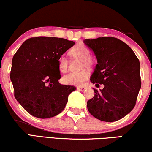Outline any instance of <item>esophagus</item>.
I'll return each instance as SVG.
<instances>
[{
  "label": "esophagus",
  "instance_id": "esophagus-1",
  "mask_svg": "<svg viewBox=\"0 0 152 152\" xmlns=\"http://www.w3.org/2000/svg\"><path fill=\"white\" fill-rule=\"evenodd\" d=\"M76 89L78 90H81V91H83V90H85L86 89V87H80V86H78L77 88H76Z\"/></svg>",
  "mask_w": 152,
  "mask_h": 152
}]
</instances>
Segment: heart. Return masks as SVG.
<instances>
[{"mask_svg":"<svg viewBox=\"0 0 152 152\" xmlns=\"http://www.w3.org/2000/svg\"><path fill=\"white\" fill-rule=\"evenodd\" d=\"M69 55L74 58H80V66L83 68L86 66L91 67L95 64V58L90 55V50L86 45L78 43L73 46L68 52ZM58 69L61 73L65 74L68 72L69 63L66 59L60 58L58 62ZM90 76L89 70L83 69L78 72H72L65 75L62 78V82L67 85L83 86L86 83Z\"/></svg>","mask_w":152,"mask_h":152,"instance_id":"1","label":"heart"}]
</instances>
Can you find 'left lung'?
<instances>
[{"label":"left lung","mask_w":152,"mask_h":152,"mask_svg":"<svg viewBox=\"0 0 152 152\" xmlns=\"http://www.w3.org/2000/svg\"><path fill=\"white\" fill-rule=\"evenodd\" d=\"M97 59L90 81L102 90L94 89L95 96L87 102L95 118L114 122L132 110L141 88L140 61L132 50L121 40L107 36L86 39Z\"/></svg>","instance_id":"1"}]
</instances>
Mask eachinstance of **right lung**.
<instances>
[{
    "label": "right lung",
    "instance_id": "1",
    "mask_svg": "<svg viewBox=\"0 0 152 152\" xmlns=\"http://www.w3.org/2000/svg\"><path fill=\"white\" fill-rule=\"evenodd\" d=\"M74 42L38 36L25 41L13 56L10 80L17 102L28 114L39 118L62 112L74 86L58 82L59 59Z\"/></svg>",
    "mask_w": 152,
    "mask_h": 152
}]
</instances>
